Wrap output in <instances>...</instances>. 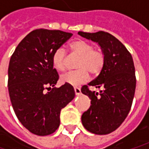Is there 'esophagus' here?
Wrapping results in <instances>:
<instances>
[{
	"mask_svg": "<svg viewBox=\"0 0 149 149\" xmlns=\"http://www.w3.org/2000/svg\"><path fill=\"white\" fill-rule=\"evenodd\" d=\"M74 91L75 93H76V95H80L81 94V89H80L79 87H77V86H75L74 87Z\"/></svg>",
	"mask_w": 149,
	"mask_h": 149,
	"instance_id": "esophagus-1",
	"label": "esophagus"
}]
</instances>
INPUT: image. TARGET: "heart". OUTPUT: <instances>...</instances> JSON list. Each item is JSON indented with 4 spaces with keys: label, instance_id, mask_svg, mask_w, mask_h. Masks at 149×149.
Instances as JSON below:
<instances>
[{
    "label": "heart",
    "instance_id": "obj_1",
    "mask_svg": "<svg viewBox=\"0 0 149 149\" xmlns=\"http://www.w3.org/2000/svg\"><path fill=\"white\" fill-rule=\"evenodd\" d=\"M71 55L78 58L77 68L78 70L63 75L62 81L72 86L85 83L92 76H98L105 67V54L100 47L84 39H76L69 44ZM52 63L59 72H65L68 68V57L63 49H57L53 54Z\"/></svg>",
    "mask_w": 149,
    "mask_h": 149
}]
</instances>
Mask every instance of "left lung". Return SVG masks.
Listing matches in <instances>:
<instances>
[{
	"mask_svg": "<svg viewBox=\"0 0 149 149\" xmlns=\"http://www.w3.org/2000/svg\"><path fill=\"white\" fill-rule=\"evenodd\" d=\"M78 34L98 43L105 54L102 72L81 89L91 99L90 108L82 114L81 122L91 133L108 134L121 125L132 106L136 87L133 58L125 46L107 32L79 31ZM90 85L101 91H91Z\"/></svg>",
	"mask_w": 149,
	"mask_h": 149,
	"instance_id": "1",
	"label": "left lung"
}]
</instances>
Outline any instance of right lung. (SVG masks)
<instances>
[{
  "label": "right lung",
  "instance_id": "add662e5",
  "mask_svg": "<svg viewBox=\"0 0 149 149\" xmlns=\"http://www.w3.org/2000/svg\"><path fill=\"white\" fill-rule=\"evenodd\" d=\"M72 36L61 30L39 29L27 34L12 54L8 68V90L14 111L29 132L49 135L60 125V112L74 98L72 86L57 88L54 52Z\"/></svg>",
  "mask_w": 149,
  "mask_h": 149
}]
</instances>
